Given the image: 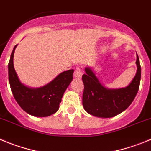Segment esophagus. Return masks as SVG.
Returning a JSON list of instances; mask_svg holds the SVG:
<instances>
[{
	"instance_id": "1",
	"label": "esophagus",
	"mask_w": 151,
	"mask_h": 151,
	"mask_svg": "<svg viewBox=\"0 0 151 151\" xmlns=\"http://www.w3.org/2000/svg\"><path fill=\"white\" fill-rule=\"evenodd\" d=\"M74 75L76 78H81V77H82V75H83L82 69L80 68H77L75 70V71H74Z\"/></svg>"
}]
</instances>
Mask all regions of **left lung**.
I'll use <instances>...</instances> for the list:
<instances>
[{"label":"left lung","mask_w":151,"mask_h":151,"mask_svg":"<svg viewBox=\"0 0 151 151\" xmlns=\"http://www.w3.org/2000/svg\"><path fill=\"white\" fill-rule=\"evenodd\" d=\"M137 72L128 86L116 89L104 87L95 73L86 68L83 74L84 84L83 106L89 114L98 117L110 118L124 111L132 104L139 89L141 65L137 54Z\"/></svg>","instance_id":"left-lung-1"}]
</instances>
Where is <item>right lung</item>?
Returning a JSON list of instances; mask_svg holds the SVG:
<instances>
[{
    "label": "right lung",
    "instance_id": "add662e5",
    "mask_svg": "<svg viewBox=\"0 0 151 151\" xmlns=\"http://www.w3.org/2000/svg\"><path fill=\"white\" fill-rule=\"evenodd\" d=\"M13 48L8 64L9 82L11 91L19 105L26 113L35 116H48L59 108L64 92L73 80L74 70H65L53 81L42 87L32 89L20 82L13 66Z\"/></svg>",
    "mask_w": 151,
    "mask_h": 151
}]
</instances>
